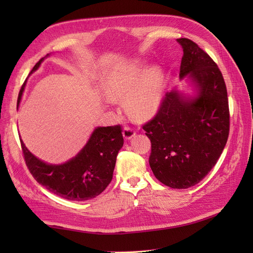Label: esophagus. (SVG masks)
I'll list each match as a JSON object with an SVG mask.
<instances>
[{"label":"esophagus","mask_w":253,"mask_h":253,"mask_svg":"<svg viewBox=\"0 0 253 253\" xmlns=\"http://www.w3.org/2000/svg\"><path fill=\"white\" fill-rule=\"evenodd\" d=\"M136 135V132H135V129H132L131 127H128V126H126V127H124V130H123V136H124V138L126 139V140H129V139H131L133 136Z\"/></svg>","instance_id":"34e87169"}]
</instances>
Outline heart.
<instances>
[{
    "label": "heart",
    "mask_w": 253,
    "mask_h": 253,
    "mask_svg": "<svg viewBox=\"0 0 253 253\" xmlns=\"http://www.w3.org/2000/svg\"><path fill=\"white\" fill-rule=\"evenodd\" d=\"M142 72L140 62L122 64L112 69L103 82V90L110 99L127 96L126 110L135 120L151 117L162 100V72L158 67H151Z\"/></svg>",
    "instance_id": "heart-1"
}]
</instances>
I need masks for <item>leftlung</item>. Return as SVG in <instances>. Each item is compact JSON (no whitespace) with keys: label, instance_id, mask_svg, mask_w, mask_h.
Instances as JSON below:
<instances>
[{"label":"left lung","instance_id":"left-lung-1","mask_svg":"<svg viewBox=\"0 0 253 253\" xmlns=\"http://www.w3.org/2000/svg\"><path fill=\"white\" fill-rule=\"evenodd\" d=\"M179 77H189L196 98L174 89L164 96L159 111L142 128L151 141L149 164L154 176L174 189L197 185L215 166L229 133L227 89L223 75L208 53L180 38Z\"/></svg>","mask_w":253,"mask_h":253}]
</instances>
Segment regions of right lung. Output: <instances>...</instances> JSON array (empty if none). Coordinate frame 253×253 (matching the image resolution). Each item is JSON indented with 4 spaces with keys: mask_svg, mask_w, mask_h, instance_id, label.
<instances>
[{
    "mask_svg": "<svg viewBox=\"0 0 253 253\" xmlns=\"http://www.w3.org/2000/svg\"><path fill=\"white\" fill-rule=\"evenodd\" d=\"M43 60L42 57L36 64L30 74L39 68ZM26 82L19 91L18 103ZM122 131L121 125L95 128L82 151L60 165L46 164L36 158L23 140L20 144L27 168L40 185L67 200L85 201L99 196L110 185L116 157L124 144Z\"/></svg>",
    "mask_w": 253,
    "mask_h": 253,
    "instance_id": "right-lung-1",
    "label": "right lung"
}]
</instances>
